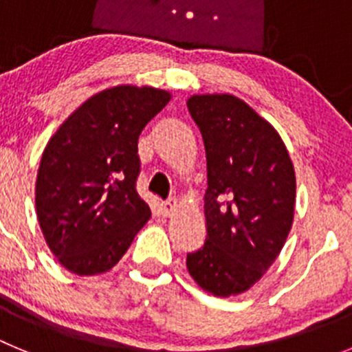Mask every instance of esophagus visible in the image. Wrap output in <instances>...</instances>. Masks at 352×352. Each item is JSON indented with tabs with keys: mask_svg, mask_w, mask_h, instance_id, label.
I'll list each match as a JSON object with an SVG mask.
<instances>
[{
	"mask_svg": "<svg viewBox=\"0 0 352 352\" xmlns=\"http://www.w3.org/2000/svg\"><path fill=\"white\" fill-rule=\"evenodd\" d=\"M174 210H176V201H174V199L164 201V203L160 204V213L164 214V217H170V214L174 213Z\"/></svg>",
	"mask_w": 352,
	"mask_h": 352,
	"instance_id": "obj_1",
	"label": "esophagus"
}]
</instances>
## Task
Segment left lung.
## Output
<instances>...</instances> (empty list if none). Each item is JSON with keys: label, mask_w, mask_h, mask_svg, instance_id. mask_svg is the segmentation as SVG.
Returning a JSON list of instances; mask_svg holds the SVG:
<instances>
[{"label": "left lung", "mask_w": 352, "mask_h": 352, "mask_svg": "<svg viewBox=\"0 0 352 352\" xmlns=\"http://www.w3.org/2000/svg\"><path fill=\"white\" fill-rule=\"evenodd\" d=\"M206 148V241L186 268L214 296L245 292L278 257L294 217L296 178L280 135L232 95L186 102Z\"/></svg>", "instance_id": "left-lung-1"}]
</instances>
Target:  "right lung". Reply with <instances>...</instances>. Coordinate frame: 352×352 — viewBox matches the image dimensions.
Here are the masks:
<instances>
[{
	"label": "right lung",
	"mask_w": 352,
	"mask_h": 352,
	"mask_svg": "<svg viewBox=\"0 0 352 352\" xmlns=\"http://www.w3.org/2000/svg\"><path fill=\"white\" fill-rule=\"evenodd\" d=\"M169 100V93L148 86L96 93L43 149L36 214L49 248L68 272H109L151 217L138 194V142Z\"/></svg>",
	"instance_id": "add662e5"
}]
</instances>
